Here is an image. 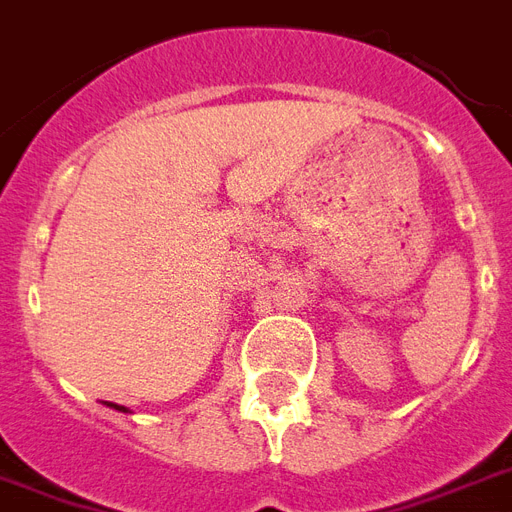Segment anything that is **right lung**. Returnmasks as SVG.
Here are the masks:
<instances>
[{"instance_id": "right-lung-1", "label": "right lung", "mask_w": 512, "mask_h": 512, "mask_svg": "<svg viewBox=\"0 0 512 512\" xmlns=\"http://www.w3.org/2000/svg\"><path fill=\"white\" fill-rule=\"evenodd\" d=\"M106 404H108V401H106ZM108 406H111V409H116V412H124V414L130 412V409H127V406H119V404H108Z\"/></svg>"}]
</instances>
